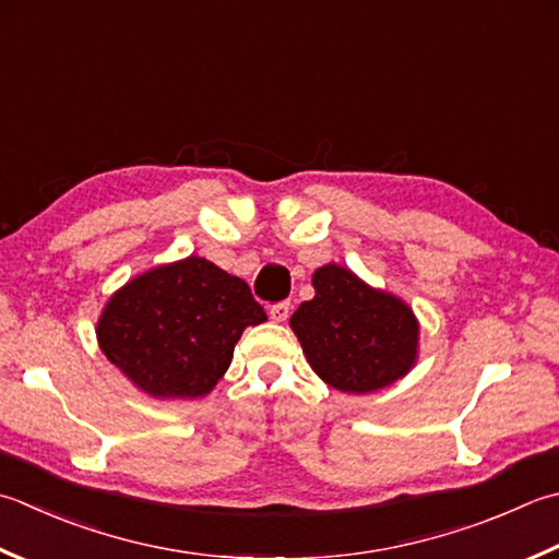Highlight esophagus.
Here are the masks:
<instances>
[{"mask_svg":"<svg viewBox=\"0 0 559 559\" xmlns=\"http://www.w3.org/2000/svg\"><path fill=\"white\" fill-rule=\"evenodd\" d=\"M269 314H271V320L273 322H286L288 320V314H290V302H278V305H271V310H269Z\"/></svg>","mask_w":559,"mask_h":559,"instance_id":"34e87169","label":"esophagus"}]
</instances>
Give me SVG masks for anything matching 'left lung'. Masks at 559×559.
I'll return each instance as SVG.
<instances>
[{"mask_svg":"<svg viewBox=\"0 0 559 559\" xmlns=\"http://www.w3.org/2000/svg\"><path fill=\"white\" fill-rule=\"evenodd\" d=\"M312 288L314 298L293 312L290 330L326 385L368 395L417 366L419 320L395 293L368 286L338 264L317 269Z\"/></svg>","mask_w":559,"mask_h":559,"instance_id":"left-lung-1","label":"left lung"}]
</instances>
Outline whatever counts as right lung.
Segmentation results:
<instances>
[{
    "instance_id": "1",
    "label": "right lung",
    "mask_w": 559,
    "mask_h": 559,
    "mask_svg": "<svg viewBox=\"0 0 559 559\" xmlns=\"http://www.w3.org/2000/svg\"><path fill=\"white\" fill-rule=\"evenodd\" d=\"M266 322L242 278L203 257L159 264L106 300L96 322L104 356L155 400H199L225 376L247 326Z\"/></svg>"
}]
</instances>
